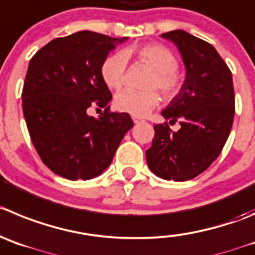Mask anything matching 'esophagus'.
<instances>
[{"instance_id":"obj_1","label":"esophagus","mask_w":255,"mask_h":255,"mask_svg":"<svg viewBox=\"0 0 255 255\" xmlns=\"http://www.w3.org/2000/svg\"><path fill=\"white\" fill-rule=\"evenodd\" d=\"M132 120H133V122L135 123V125H137V123H141V122H143V121H142L141 118H138V117H134V116H132Z\"/></svg>"}]
</instances>
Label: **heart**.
<instances>
[{"instance_id": "heart-1", "label": "heart", "mask_w": 255, "mask_h": 255, "mask_svg": "<svg viewBox=\"0 0 255 255\" xmlns=\"http://www.w3.org/2000/svg\"><path fill=\"white\" fill-rule=\"evenodd\" d=\"M128 54L135 52L141 60L154 69L149 88H158L166 98H171L181 87V77L177 73L178 61L168 47L161 44H148L138 49L127 50ZM126 51H116L107 56L101 65V75L103 82L112 89H118L125 84L128 56ZM160 102L156 90L138 92L133 89H123L116 94L114 106L118 111L129 113L134 117L148 114Z\"/></svg>"}]
</instances>
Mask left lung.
<instances>
[{"mask_svg": "<svg viewBox=\"0 0 255 255\" xmlns=\"http://www.w3.org/2000/svg\"><path fill=\"white\" fill-rule=\"evenodd\" d=\"M177 46L186 77L181 89L161 112L181 128L154 126L146 151L149 170L163 180L187 181L206 170L224 147L235 113L232 71L215 47L184 30L161 35Z\"/></svg>", "mask_w": 255, "mask_h": 255, "instance_id": "obj_1", "label": "left lung"}]
</instances>
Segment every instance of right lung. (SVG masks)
<instances>
[{
	"label": "right lung",
	"instance_id": "1",
	"mask_svg": "<svg viewBox=\"0 0 255 255\" xmlns=\"http://www.w3.org/2000/svg\"><path fill=\"white\" fill-rule=\"evenodd\" d=\"M128 37L79 31L51 40L32 56L22 89V111L31 141L42 162L68 180H90L112 163L126 133L133 127L128 113L101 108L112 94L101 65Z\"/></svg>",
	"mask_w": 255,
	"mask_h": 255
}]
</instances>
